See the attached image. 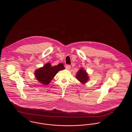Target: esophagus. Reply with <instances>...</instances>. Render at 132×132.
<instances>
[{
  "instance_id": "esophagus-1",
  "label": "esophagus",
  "mask_w": 132,
  "mask_h": 132,
  "mask_svg": "<svg viewBox=\"0 0 132 132\" xmlns=\"http://www.w3.org/2000/svg\"><path fill=\"white\" fill-rule=\"evenodd\" d=\"M65 67H66V69L69 70V69H70V68H71V66L70 65H67Z\"/></svg>"
}]
</instances>
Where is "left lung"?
<instances>
[{"label":"left lung","mask_w":132,"mask_h":132,"mask_svg":"<svg viewBox=\"0 0 132 132\" xmlns=\"http://www.w3.org/2000/svg\"><path fill=\"white\" fill-rule=\"evenodd\" d=\"M77 79L81 82L82 84H85L89 80L88 74L83 68H81L77 72L76 75Z\"/></svg>","instance_id":"left-lung-1"}]
</instances>
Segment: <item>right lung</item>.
<instances>
[{"instance_id": "add662e5", "label": "right lung", "mask_w": 132, "mask_h": 132, "mask_svg": "<svg viewBox=\"0 0 132 132\" xmlns=\"http://www.w3.org/2000/svg\"><path fill=\"white\" fill-rule=\"evenodd\" d=\"M64 69V65L62 63L54 66H51L50 63H46L43 67L36 70L35 75L38 82L43 85H47L60 70Z\"/></svg>"}]
</instances>
